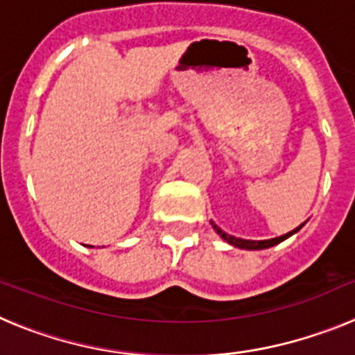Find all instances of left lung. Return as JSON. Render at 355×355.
<instances>
[{"mask_svg":"<svg viewBox=\"0 0 355 355\" xmlns=\"http://www.w3.org/2000/svg\"><path fill=\"white\" fill-rule=\"evenodd\" d=\"M213 227H215L216 233L220 234V236L224 238V240L227 241V243H231V245L240 247V249H247V250H259V249H268V247H272V245H277V243H281V241H283V240H286V238H290L293 233H297V231H299V229L302 227V225H299V227H297V229H293L291 233L283 234V236L272 238V240H259V241H254V240H241V238H234V236H231V234H227V233H224V231H220V229L216 227L215 224H213Z\"/></svg>","mask_w":355,"mask_h":355,"instance_id":"obj_1","label":"left lung"}]
</instances>
